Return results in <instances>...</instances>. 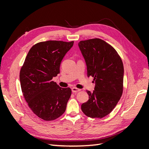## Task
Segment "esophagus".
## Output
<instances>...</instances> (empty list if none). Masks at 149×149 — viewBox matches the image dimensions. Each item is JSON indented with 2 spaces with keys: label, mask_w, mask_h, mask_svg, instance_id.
Here are the masks:
<instances>
[{
  "label": "esophagus",
  "mask_w": 149,
  "mask_h": 149,
  "mask_svg": "<svg viewBox=\"0 0 149 149\" xmlns=\"http://www.w3.org/2000/svg\"><path fill=\"white\" fill-rule=\"evenodd\" d=\"M71 91H72V92H73V93H77V92H78V91H80V89H78V88H76L73 87V88H72Z\"/></svg>",
  "instance_id": "1"
}]
</instances>
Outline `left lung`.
<instances>
[{
	"label": "left lung",
	"instance_id": "1",
	"mask_svg": "<svg viewBox=\"0 0 149 149\" xmlns=\"http://www.w3.org/2000/svg\"><path fill=\"white\" fill-rule=\"evenodd\" d=\"M78 47L87 66L88 77L93 76L95 83L93 92L87 91L89 100L82 104L81 110L89 118H104L114 109L123 94V61L116 49L101 39L81 41Z\"/></svg>",
	"mask_w": 149,
	"mask_h": 149
}]
</instances>
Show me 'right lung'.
I'll use <instances>...</instances> for the list:
<instances>
[{
  "instance_id": "obj_1",
  "label": "right lung",
  "mask_w": 149,
  "mask_h": 149,
  "mask_svg": "<svg viewBox=\"0 0 149 149\" xmlns=\"http://www.w3.org/2000/svg\"><path fill=\"white\" fill-rule=\"evenodd\" d=\"M73 43L49 40L35 44L20 70L25 100L33 113L43 120H55L66 111L71 90L60 87L52 79L60 73L61 61Z\"/></svg>"
}]
</instances>
